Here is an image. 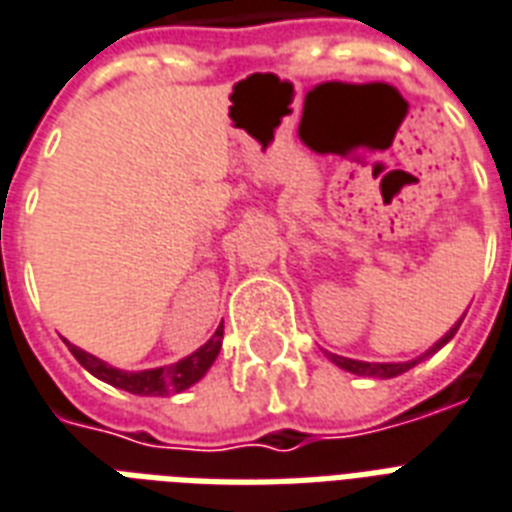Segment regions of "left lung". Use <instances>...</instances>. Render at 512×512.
<instances>
[{"label": "left lung", "mask_w": 512, "mask_h": 512, "mask_svg": "<svg viewBox=\"0 0 512 512\" xmlns=\"http://www.w3.org/2000/svg\"><path fill=\"white\" fill-rule=\"evenodd\" d=\"M461 321H464V315H461L459 321L448 329V332L437 340V343L429 348L426 353H421L418 359H410V361H359V359H348V356H337V353H326L329 356V361L332 364H337L340 370L345 372H353V375H361V378H380V380H386V378H397V375H402V372L407 370H413L416 367L418 361H424L429 359V356H434V353L440 351L445 343H451L453 340V334L459 332V326Z\"/></svg>", "instance_id": "left-lung-1"}]
</instances>
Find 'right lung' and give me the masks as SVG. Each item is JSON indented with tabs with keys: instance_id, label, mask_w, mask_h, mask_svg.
Masks as SVG:
<instances>
[{
	"instance_id": "right-lung-1",
	"label": "right lung",
	"mask_w": 512,
	"mask_h": 512,
	"mask_svg": "<svg viewBox=\"0 0 512 512\" xmlns=\"http://www.w3.org/2000/svg\"><path fill=\"white\" fill-rule=\"evenodd\" d=\"M221 340H224V324L215 329V334L207 340L202 348L186 356V359L175 361V364H167V367H153V370H118L107 361L96 359L91 353H86L78 345L69 343V351L72 356L86 367L94 378L105 380L110 386L121 388V391H129V394H137V397H169V394H178V391H186L194 383L205 378L207 370L213 367V361L218 359V351H221Z\"/></svg>"
}]
</instances>
